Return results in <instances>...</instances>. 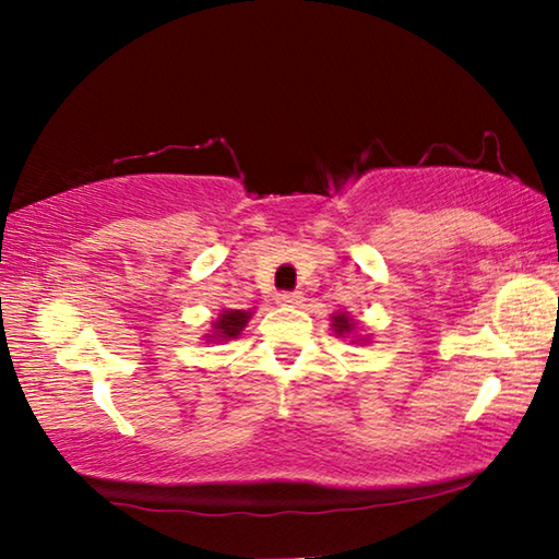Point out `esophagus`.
<instances>
[{"label": "esophagus", "instance_id": "34e87169", "mask_svg": "<svg viewBox=\"0 0 559 559\" xmlns=\"http://www.w3.org/2000/svg\"><path fill=\"white\" fill-rule=\"evenodd\" d=\"M277 302L285 305V308H297V305H302V295L300 293H280Z\"/></svg>", "mask_w": 559, "mask_h": 559}]
</instances>
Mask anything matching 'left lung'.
Returning <instances> with one entry per match:
<instances>
[{
    "label": "left lung",
    "instance_id": "8db88e82",
    "mask_svg": "<svg viewBox=\"0 0 559 559\" xmlns=\"http://www.w3.org/2000/svg\"><path fill=\"white\" fill-rule=\"evenodd\" d=\"M331 323H333V331L338 333L341 338H348V335L356 333V320L346 316V312H335V316L331 318ZM358 341H366V338H356V343Z\"/></svg>",
    "mask_w": 559,
    "mask_h": 559
}]
</instances>
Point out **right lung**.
I'll list each match as a JSON object with an SVG mask.
<instances>
[{
    "label": "right lung",
    "instance_id": "1",
    "mask_svg": "<svg viewBox=\"0 0 559 559\" xmlns=\"http://www.w3.org/2000/svg\"><path fill=\"white\" fill-rule=\"evenodd\" d=\"M251 312L247 310H224L218 316L216 323H211L213 331L205 335L209 341H231L247 328Z\"/></svg>",
    "mask_w": 559,
    "mask_h": 559
}]
</instances>
